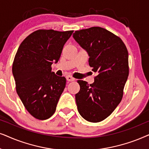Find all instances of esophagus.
Masks as SVG:
<instances>
[{
    "label": "esophagus",
    "instance_id": "1",
    "mask_svg": "<svg viewBox=\"0 0 149 149\" xmlns=\"http://www.w3.org/2000/svg\"><path fill=\"white\" fill-rule=\"evenodd\" d=\"M66 79L67 81H69V82H73V81L75 80V79L73 78L72 76H66Z\"/></svg>",
    "mask_w": 149,
    "mask_h": 149
}]
</instances>
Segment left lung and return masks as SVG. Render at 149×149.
<instances>
[{"mask_svg":"<svg viewBox=\"0 0 149 149\" xmlns=\"http://www.w3.org/2000/svg\"><path fill=\"white\" fill-rule=\"evenodd\" d=\"M73 37L87 52L89 65L98 73L93 84L78 80V112L89 122H100L112 114L122 100L129 76L127 49L120 37L98 26L76 31Z\"/></svg>","mask_w":149,"mask_h":149,"instance_id":"left-lung-1","label":"left lung"}]
</instances>
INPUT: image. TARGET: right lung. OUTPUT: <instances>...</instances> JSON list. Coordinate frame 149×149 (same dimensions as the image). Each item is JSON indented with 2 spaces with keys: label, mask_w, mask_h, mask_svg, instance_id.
Segmentation results:
<instances>
[{
  "label": "right lung",
  "mask_w": 149,
  "mask_h": 149,
  "mask_svg": "<svg viewBox=\"0 0 149 149\" xmlns=\"http://www.w3.org/2000/svg\"><path fill=\"white\" fill-rule=\"evenodd\" d=\"M73 31L38 30L21 43L13 61L12 72L17 95L33 117H51L66 84L65 77L52 72L63 46Z\"/></svg>",
  "instance_id": "right-lung-1"
}]
</instances>
